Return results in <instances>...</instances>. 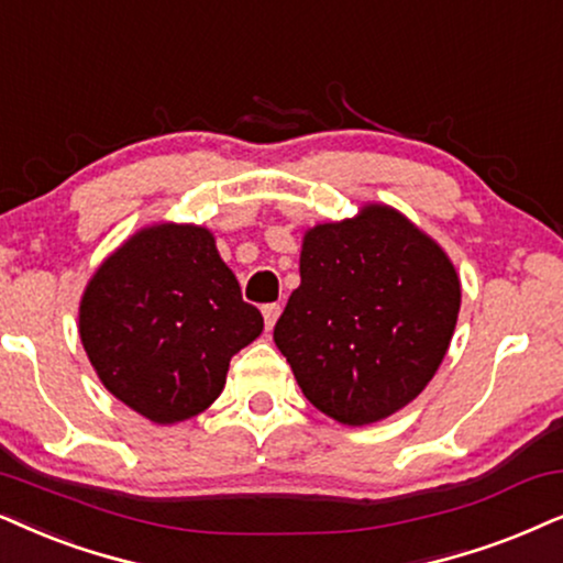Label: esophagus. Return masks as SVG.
Masks as SVG:
<instances>
[{"instance_id":"1","label":"esophagus","mask_w":563,"mask_h":563,"mask_svg":"<svg viewBox=\"0 0 563 563\" xmlns=\"http://www.w3.org/2000/svg\"><path fill=\"white\" fill-rule=\"evenodd\" d=\"M264 320H266V331H272V328L276 325V320H279V316H282V308L276 302H272V305H264Z\"/></svg>"}]
</instances>
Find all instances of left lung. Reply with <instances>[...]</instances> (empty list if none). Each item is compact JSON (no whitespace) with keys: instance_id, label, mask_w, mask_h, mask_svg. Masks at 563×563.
Wrapping results in <instances>:
<instances>
[{"instance_id":"1","label":"left lung","mask_w":563,"mask_h":563,"mask_svg":"<svg viewBox=\"0 0 563 563\" xmlns=\"http://www.w3.org/2000/svg\"><path fill=\"white\" fill-rule=\"evenodd\" d=\"M299 287L274 341L318 411L349 427L411 404L455 333L460 279L440 243L388 203L305 232Z\"/></svg>"}]
</instances>
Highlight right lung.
I'll list each match as a JSON object with an SVG mask.
<instances>
[{
  "mask_svg": "<svg viewBox=\"0 0 563 563\" xmlns=\"http://www.w3.org/2000/svg\"><path fill=\"white\" fill-rule=\"evenodd\" d=\"M264 331L199 224L159 222L108 255L79 302V339L100 383L155 424L207 411L230 360Z\"/></svg>",
  "mask_w": 563,
  "mask_h": 563,
  "instance_id": "1",
  "label": "right lung"
}]
</instances>
